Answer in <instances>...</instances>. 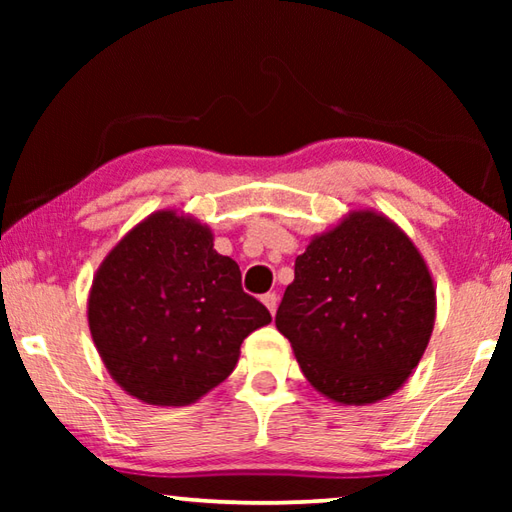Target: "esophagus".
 Segmentation results:
<instances>
[{
    "label": "esophagus",
    "instance_id": "1",
    "mask_svg": "<svg viewBox=\"0 0 512 512\" xmlns=\"http://www.w3.org/2000/svg\"><path fill=\"white\" fill-rule=\"evenodd\" d=\"M262 302L266 305V309L271 311V314H275V309H277V296H275V293H266V296H262Z\"/></svg>",
    "mask_w": 512,
    "mask_h": 512
}]
</instances>
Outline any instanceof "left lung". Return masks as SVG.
<instances>
[{
  "instance_id": "8db88e82",
  "label": "left lung",
  "mask_w": 512,
  "mask_h": 512,
  "mask_svg": "<svg viewBox=\"0 0 512 512\" xmlns=\"http://www.w3.org/2000/svg\"><path fill=\"white\" fill-rule=\"evenodd\" d=\"M433 323L436 287L427 262L400 225L370 207L309 239L275 316L302 375L343 406L400 391Z\"/></svg>"
}]
</instances>
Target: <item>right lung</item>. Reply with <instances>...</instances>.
<instances>
[{
	"label": "right lung",
	"instance_id": "right-lung-1",
	"mask_svg": "<svg viewBox=\"0 0 512 512\" xmlns=\"http://www.w3.org/2000/svg\"><path fill=\"white\" fill-rule=\"evenodd\" d=\"M271 323L241 289L235 259L192 214L158 210L121 237L94 273L92 341L110 377L153 406H187L235 370L241 343Z\"/></svg>",
	"mask_w": 512,
	"mask_h": 512
}]
</instances>
